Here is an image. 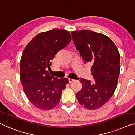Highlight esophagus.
I'll return each instance as SVG.
<instances>
[{"instance_id":"34e87169","label":"esophagus","mask_w":135,"mask_h":135,"mask_svg":"<svg viewBox=\"0 0 135 135\" xmlns=\"http://www.w3.org/2000/svg\"><path fill=\"white\" fill-rule=\"evenodd\" d=\"M74 81H75V80L72 79V78H69V83H72V82H73Z\"/></svg>"}]
</instances>
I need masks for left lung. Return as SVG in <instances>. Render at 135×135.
<instances>
[{
    "instance_id": "8db88e82",
    "label": "left lung",
    "mask_w": 135,
    "mask_h": 135,
    "mask_svg": "<svg viewBox=\"0 0 135 135\" xmlns=\"http://www.w3.org/2000/svg\"><path fill=\"white\" fill-rule=\"evenodd\" d=\"M74 45L83 59L92 63V74L95 80L81 78L82 89L76 98L82 106L89 110L102 107L108 101L117 88L120 72V54L108 37L90 30L71 32Z\"/></svg>"
}]
</instances>
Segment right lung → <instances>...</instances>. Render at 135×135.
<instances>
[{
	"instance_id": "right-lung-1",
	"label": "right lung",
	"mask_w": 135,
	"mask_h": 135,
	"mask_svg": "<svg viewBox=\"0 0 135 135\" xmlns=\"http://www.w3.org/2000/svg\"><path fill=\"white\" fill-rule=\"evenodd\" d=\"M71 35L63 29L39 33L23 52L20 61V78L29 101L43 110L57 106L68 78H58L46 70L58 52L71 41Z\"/></svg>"
}]
</instances>
